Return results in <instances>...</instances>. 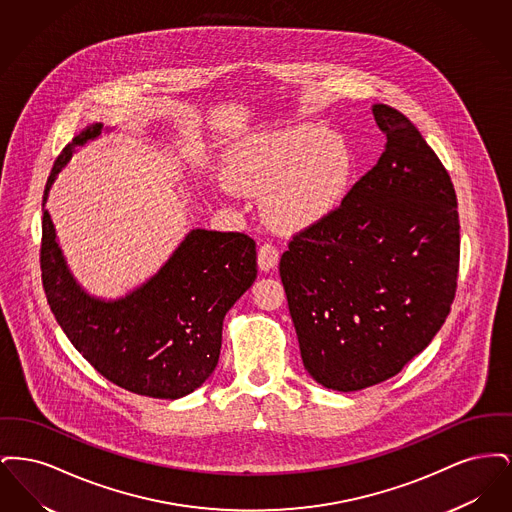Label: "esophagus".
Returning a JSON list of instances; mask_svg holds the SVG:
<instances>
[{"label": "esophagus", "instance_id": "1", "mask_svg": "<svg viewBox=\"0 0 512 512\" xmlns=\"http://www.w3.org/2000/svg\"><path fill=\"white\" fill-rule=\"evenodd\" d=\"M278 259H280V253L276 249V245L263 244L259 247V253H257V263L261 270H272V268L278 265Z\"/></svg>", "mask_w": 512, "mask_h": 512}]
</instances>
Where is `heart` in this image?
<instances>
[{
    "label": "heart",
    "mask_w": 512,
    "mask_h": 512,
    "mask_svg": "<svg viewBox=\"0 0 512 512\" xmlns=\"http://www.w3.org/2000/svg\"><path fill=\"white\" fill-rule=\"evenodd\" d=\"M351 176V149L318 124L245 136L226 157L228 190L265 194V217L286 232L328 219L347 194Z\"/></svg>",
    "instance_id": "obj_1"
}]
</instances>
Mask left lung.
Listing matches in <instances>:
<instances>
[{
	"label": "left lung",
	"mask_w": 512,
	"mask_h": 512,
	"mask_svg": "<svg viewBox=\"0 0 512 512\" xmlns=\"http://www.w3.org/2000/svg\"><path fill=\"white\" fill-rule=\"evenodd\" d=\"M372 113L388 140L378 163L280 259L303 365L328 390L401 372L434 340L457 292L453 182L403 113L384 103Z\"/></svg>",
	"instance_id": "left-lung-1"
}]
</instances>
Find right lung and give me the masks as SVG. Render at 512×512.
I'll list each match as a JSON object with an SVG mask.
<instances>
[{
	"label": "right lung",
	"mask_w": 512,
	"mask_h": 512,
	"mask_svg": "<svg viewBox=\"0 0 512 512\" xmlns=\"http://www.w3.org/2000/svg\"><path fill=\"white\" fill-rule=\"evenodd\" d=\"M101 130V122L86 126L53 163L42 199V284L55 320L103 378L138 395L178 399L219 363L224 315L257 278L255 242L240 232L195 228L134 292L113 301L84 292L57 244L46 201L74 147Z\"/></svg>",
	"instance_id": "add662e5"
}]
</instances>
